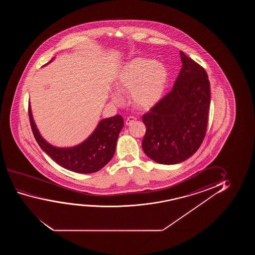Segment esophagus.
Here are the masks:
<instances>
[{"label": "esophagus", "instance_id": "esophagus-1", "mask_svg": "<svg viewBox=\"0 0 255 255\" xmlns=\"http://www.w3.org/2000/svg\"><path fill=\"white\" fill-rule=\"evenodd\" d=\"M136 118L135 117H133V116H129V117H128L127 119H126V126H129L130 124H132L135 120H136Z\"/></svg>", "mask_w": 255, "mask_h": 255}]
</instances>
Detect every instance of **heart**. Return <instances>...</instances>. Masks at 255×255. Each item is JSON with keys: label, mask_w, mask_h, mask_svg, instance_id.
Returning a JSON list of instances; mask_svg holds the SVG:
<instances>
[{"label": "heart", "mask_w": 255, "mask_h": 255, "mask_svg": "<svg viewBox=\"0 0 255 255\" xmlns=\"http://www.w3.org/2000/svg\"><path fill=\"white\" fill-rule=\"evenodd\" d=\"M167 70L163 63L136 57L123 68L118 81L119 91L129 92L135 107L148 109L159 101L167 82ZM113 101L121 102V96L112 95Z\"/></svg>", "instance_id": "heart-1"}]
</instances>
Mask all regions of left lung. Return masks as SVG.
I'll list each match as a JSON object with an SVG mask.
<instances>
[{"label":"left lung","mask_w":255,"mask_h":255,"mask_svg":"<svg viewBox=\"0 0 255 255\" xmlns=\"http://www.w3.org/2000/svg\"><path fill=\"white\" fill-rule=\"evenodd\" d=\"M183 65L173 88L142 117L144 153L162 164L181 163L206 136L211 92L206 70L180 51Z\"/></svg>","instance_id":"obj_1"}]
</instances>
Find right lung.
Segmentation results:
<instances>
[{
    "label": "right lung",
    "mask_w": 255,
    "mask_h": 255,
    "mask_svg": "<svg viewBox=\"0 0 255 255\" xmlns=\"http://www.w3.org/2000/svg\"><path fill=\"white\" fill-rule=\"evenodd\" d=\"M28 118L32 132L41 149L63 168L85 174L101 170L111 161L115 153L119 132L124 127V119L120 115L103 119L84 143L72 148H56L39 134L29 105Z\"/></svg>",
    "instance_id": "right-lung-1"
}]
</instances>
